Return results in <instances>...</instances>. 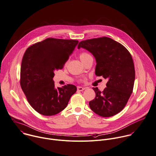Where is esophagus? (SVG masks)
I'll return each instance as SVG.
<instances>
[{
  "label": "esophagus",
  "instance_id": "esophagus-1",
  "mask_svg": "<svg viewBox=\"0 0 156 156\" xmlns=\"http://www.w3.org/2000/svg\"><path fill=\"white\" fill-rule=\"evenodd\" d=\"M77 91H82L83 90H85V88L81 87H77Z\"/></svg>",
  "mask_w": 156,
  "mask_h": 156
}]
</instances>
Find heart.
Returning a JSON list of instances; mask_svg holds the SVG:
<instances>
[{
	"label": "heart",
	"mask_w": 156,
	"mask_h": 156,
	"mask_svg": "<svg viewBox=\"0 0 156 156\" xmlns=\"http://www.w3.org/2000/svg\"><path fill=\"white\" fill-rule=\"evenodd\" d=\"M89 57H91V55L87 52H82L79 55V58L82 62H83V60H85L86 58H87Z\"/></svg>",
	"instance_id": "heart-1"
}]
</instances>
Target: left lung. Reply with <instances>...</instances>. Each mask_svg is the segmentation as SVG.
<instances>
[{
  "mask_svg": "<svg viewBox=\"0 0 156 156\" xmlns=\"http://www.w3.org/2000/svg\"><path fill=\"white\" fill-rule=\"evenodd\" d=\"M82 48L91 52L96 61L95 74L107 79V87L101 92L93 88L95 98L90 101V108L103 117L112 116L126 106L133 91L135 68L132 57L119 43L108 37L82 41Z\"/></svg>",
  "mask_w": 156,
  "mask_h": 156,
  "instance_id": "left-lung-1",
  "label": "left lung"
}]
</instances>
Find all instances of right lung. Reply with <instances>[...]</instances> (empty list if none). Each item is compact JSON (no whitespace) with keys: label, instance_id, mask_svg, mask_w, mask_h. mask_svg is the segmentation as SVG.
Instances as JSON below:
<instances>
[{"label":"right lung","instance_id":"add662e5","mask_svg":"<svg viewBox=\"0 0 156 156\" xmlns=\"http://www.w3.org/2000/svg\"><path fill=\"white\" fill-rule=\"evenodd\" d=\"M79 41L48 38L26 51L21 63L20 85L30 105L45 116L56 115L67 106L77 88L68 84L55 88V70L62 69Z\"/></svg>","mask_w":156,"mask_h":156}]
</instances>
